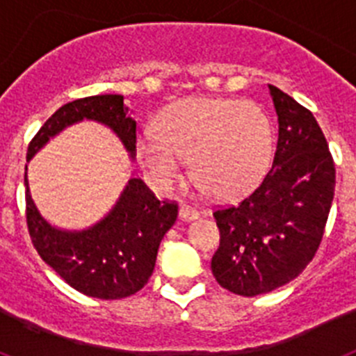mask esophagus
<instances>
[{
  "mask_svg": "<svg viewBox=\"0 0 356 356\" xmlns=\"http://www.w3.org/2000/svg\"><path fill=\"white\" fill-rule=\"evenodd\" d=\"M197 216H200V213H197L193 207H188V205L180 207V217L184 219V221H193V219H197Z\"/></svg>",
  "mask_w": 356,
  "mask_h": 356,
  "instance_id": "34e87169",
  "label": "esophagus"
}]
</instances>
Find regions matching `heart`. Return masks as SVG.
<instances>
[{
    "label": "heart",
    "mask_w": 356,
    "mask_h": 356,
    "mask_svg": "<svg viewBox=\"0 0 356 356\" xmlns=\"http://www.w3.org/2000/svg\"><path fill=\"white\" fill-rule=\"evenodd\" d=\"M273 127L253 102L188 97L165 108L155 139L137 144V159L153 184L168 188L191 160V176L213 197H235L259 184L271 162Z\"/></svg>",
    "instance_id": "heart-1"
}]
</instances>
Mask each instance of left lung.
Instances as JSON below:
<instances>
[{
	"label": "left lung",
	"mask_w": 356,
	"mask_h": 356,
	"mask_svg": "<svg viewBox=\"0 0 356 356\" xmlns=\"http://www.w3.org/2000/svg\"><path fill=\"white\" fill-rule=\"evenodd\" d=\"M278 144L264 180L237 205L213 212L217 284L238 296L271 292L303 273L319 250L335 191V163L308 108L269 85Z\"/></svg>",
	"instance_id": "1"
}]
</instances>
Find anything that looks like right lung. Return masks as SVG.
<instances>
[{
    "instance_id": "right-lung-1",
    "label": "right lung",
    "mask_w": 356,
    "mask_h": 356,
    "mask_svg": "<svg viewBox=\"0 0 356 356\" xmlns=\"http://www.w3.org/2000/svg\"><path fill=\"white\" fill-rule=\"evenodd\" d=\"M99 121L135 155L137 124L121 94H102L65 103L44 122L28 146L26 160L65 127ZM26 187V225L33 248L65 284L99 300H121L144 287L155 269L160 241L178 217L176 201H160L140 178H131L112 212L83 232H62L44 221Z\"/></svg>"
}]
</instances>
